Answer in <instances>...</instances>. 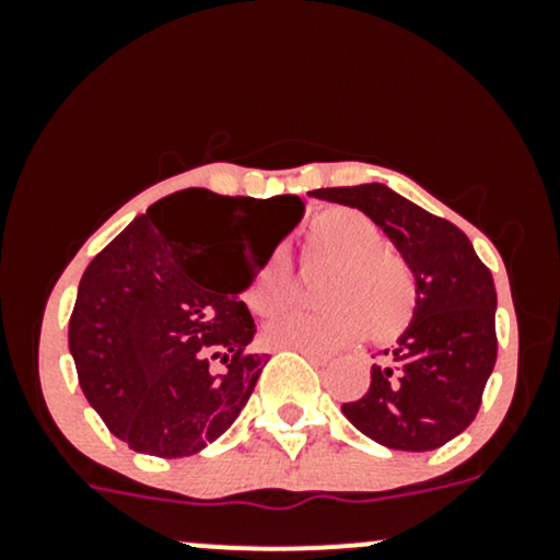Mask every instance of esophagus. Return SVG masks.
Returning a JSON list of instances; mask_svg holds the SVG:
<instances>
[{
    "label": "esophagus",
    "mask_w": 560,
    "mask_h": 560,
    "mask_svg": "<svg viewBox=\"0 0 560 560\" xmlns=\"http://www.w3.org/2000/svg\"><path fill=\"white\" fill-rule=\"evenodd\" d=\"M298 352H300V355H305L307 361H311V363H316V365H326V363L331 361V358H329V355H324V352H316V350H305V347H298Z\"/></svg>",
    "instance_id": "34e87169"
}]
</instances>
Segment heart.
I'll return each mask as SVG.
<instances>
[{
  "label": "heart",
  "instance_id": "heart-1",
  "mask_svg": "<svg viewBox=\"0 0 560 560\" xmlns=\"http://www.w3.org/2000/svg\"><path fill=\"white\" fill-rule=\"evenodd\" d=\"M305 260L326 262L313 311H287L268 324L273 345L305 350H339L369 334L378 345L392 342L416 316L419 287L410 262L387 247L376 221L352 208H324L305 229ZM294 289L292 260L273 249L255 276L247 305L258 316H273Z\"/></svg>",
  "mask_w": 560,
  "mask_h": 560
}]
</instances>
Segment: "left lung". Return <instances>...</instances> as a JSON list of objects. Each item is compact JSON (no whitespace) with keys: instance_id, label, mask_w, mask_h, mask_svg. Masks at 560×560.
Masks as SVG:
<instances>
[{"instance_id":"8db88e82","label":"left lung","mask_w":560,"mask_h":560,"mask_svg":"<svg viewBox=\"0 0 560 560\" xmlns=\"http://www.w3.org/2000/svg\"><path fill=\"white\" fill-rule=\"evenodd\" d=\"M313 197L363 210L410 262L416 316L371 369L361 400L342 405L355 429L392 450H436L477 419L498 358L494 281L468 236L384 184L334 186Z\"/></svg>"}]
</instances>
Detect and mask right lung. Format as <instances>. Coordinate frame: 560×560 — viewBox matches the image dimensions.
Listing matches in <instances>:
<instances>
[{"instance_id": "1", "label": "right lung", "mask_w": 560, "mask_h": 560, "mask_svg": "<svg viewBox=\"0 0 560 560\" xmlns=\"http://www.w3.org/2000/svg\"><path fill=\"white\" fill-rule=\"evenodd\" d=\"M279 244L300 223L284 195ZM271 202V199H268ZM253 197L184 189L160 199L89 262L68 345L105 427L137 453L184 458L215 442L247 405L268 355L240 294L255 281L236 221Z\"/></svg>"}]
</instances>
